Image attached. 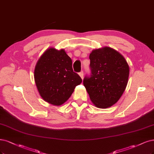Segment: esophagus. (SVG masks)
<instances>
[{
	"mask_svg": "<svg viewBox=\"0 0 154 154\" xmlns=\"http://www.w3.org/2000/svg\"><path fill=\"white\" fill-rule=\"evenodd\" d=\"M79 75L80 76V77H81L82 78H83V71H82L81 72H79Z\"/></svg>",
	"mask_w": 154,
	"mask_h": 154,
	"instance_id": "obj_1",
	"label": "esophagus"
}]
</instances>
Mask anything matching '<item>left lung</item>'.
<instances>
[{
  "instance_id": "obj_1",
  "label": "left lung",
  "mask_w": 154,
  "mask_h": 154,
  "mask_svg": "<svg viewBox=\"0 0 154 154\" xmlns=\"http://www.w3.org/2000/svg\"><path fill=\"white\" fill-rule=\"evenodd\" d=\"M91 74L83 79L92 102L100 108L118 101L128 82L129 67L124 57L109 47L95 50L89 56Z\"/></svg>"
}]
</instances>
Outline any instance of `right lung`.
Returning <instances> with one entry per match:
<instances>
[{
	"label": "right lung",
	"mask_w": 154,
	"mask_h": 154,
	"mask_svg": "<svg viewBox=\"0 0 154 154\" xmlns=\"http://www.w3.org/2000/svg\"><path fill=\"white\" fill-rule=\"evenodd\" d=\"M35 85L45 101L59 106L71 97L82 82L73 71L72 60L65 51L47 50L40 57L34 70Z\"/></svg>",
	"instance_id": "add662e5"
}]
</instances>
